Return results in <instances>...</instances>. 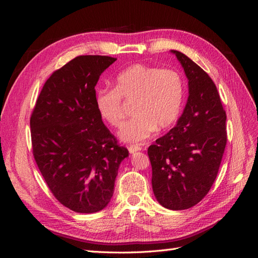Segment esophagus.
I'll return each instance as SVG.
<instances>
[{
    "label": "esophagus",
    "instance_id": "1",
    "mask_svg": "<svg viewBox=\"0 0 258 258\" xmlns=\"http://www.w3.org/2000/svg\"><path fill=\"white\" fill-rule=\"evenodd\" d=\"M141 150H142V147L139 146V145H130V146H129V152H130V154H135V153H137V152H139V151H141Z\"/></svg>",
    "mask_w": 258,
    "mask_h": 258
}]
</instances>
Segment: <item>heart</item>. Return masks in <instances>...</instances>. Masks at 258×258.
Instances as JSON below:
<instances>
[{
  "mask_svg": "<svg viewBox=\"0 0 258 258\" xmlns=\"http://www.w3.org/2000/svg\"><path fill=\"white\" fill-rule=\"evenodd\" d=\"M184 95V80L175 70L137 63L117 74L115 88L97 92L96 107L101 118L118 128L126 117L121 98L135 103L132 114L136 117L124 124L119 137L124 142L140 144L157 128L168 129L177 120Z\"/></svg>",
  "mask_w": 258,
  "mask_h": 258,
  "instance_id": "obj_1",
  "label": "heart"
}]
</instances>
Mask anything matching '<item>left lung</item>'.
<instances>
[{
	"mask_svg": "<svg viewBox=\"0 0 258 258\" xmlns=\"http://www.w3.org/2000/svg\"><path fill=\"white\" fill-rule=\"evenodd\" d=\"M174 53L188 80V99L175 127L148 147L156 199L185 210L206 197L227 143L226 112L211 77L184 53Z\"/></svg>",
	"mask_w": 258,
	"mask_h": 258,
	"instance_id": "1",
	"label": "left lung"
}]
</instances>
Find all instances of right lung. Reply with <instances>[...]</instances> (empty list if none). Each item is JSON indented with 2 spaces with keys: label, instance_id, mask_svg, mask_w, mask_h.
<instances>
[{
  "label": "right lung",
  "instance_id": "1",
  "mask_svg": "<svg viewBox=\"0 0 258 258\" xmlns=\"http://www.w3.org/2000/svg\"><path fill=\"white\" fill-rule=\"evenodd\" d=\"M115 61L79 56L68 62L46 81L30 118L36 165L56 199L77 213L108 205L120 162L129 156L96 107L99 77Z\"/></svg>",
  "mask_w": 258,
  "mask_h": 258
}]
</instances>
